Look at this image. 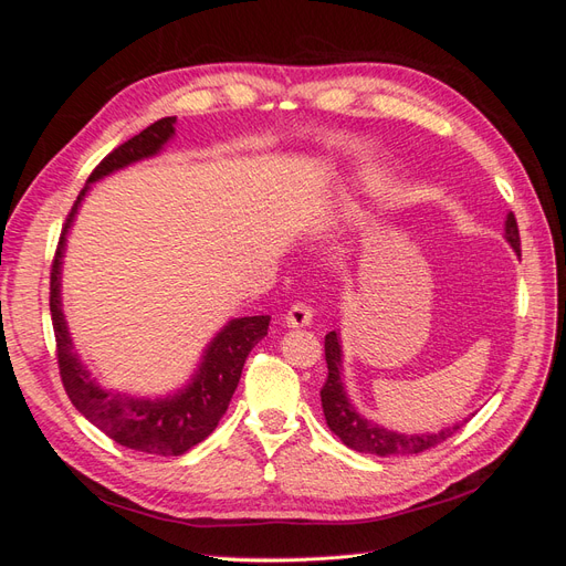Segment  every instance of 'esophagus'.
Masks as SVG:
<instances>
[{
    "label": "esophagus",
    "mask_w": 566,
    "mask_h": 566,
    "mask_svg": "<svg viewBox=\"0 0 566 566\" xmlns=\"http://www.w3.org/2000/svg\"><path fill=\"white\" fill-rule=\"evenodd\" d=\"M312 318H314L312 306H306L302 302L290 306V312L285 314V323L290 328H306V325H312Z\"/></svg>",
    "instance_id": "1"
}]
</instances>
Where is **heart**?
Instances as JSON below:
<instances>
[{
    "label": "heart",
    "instance_id": "obj_1",
    "mask_svg": "<svg viewBox=\"0 0 566 566\" xmlns=\"http://www.w3.org/2000/svg\"><path fill=\"white\" fill-rule=\"evenodd\" d=\"M349 184H352V186H368V184H370V175L356 172V175L349 179Z\"/></svg>",
    "mask_w": 566,
    "mask_h": 566
}]
</instances>
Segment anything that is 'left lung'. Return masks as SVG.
Here are the masks:
<instances>
[{"label":"left lung","instance_id":"8db88e82","mask_svg":"<svg viewBox=\"0 0 566 566\" xmlns=\"http://www.w3.org/2000/svg\"><path fill=\"white\" fill-rule=\"evenodd\" d=\"M505 241L510 248L520 254V229L517 219L512 212L505 217ZM342 339L339 333L333 331L325 335V364H328V380H325L321 389V406L325 422H328L331 430L342 439L345 447L358 451V453H370V455H410V453H422L427 449L437 447V443L447 441L460 424L443 427L441 432H424V434H408L387 430V427L368 420L356 410L352 403L349 394L345 389V380H342Z\"/></svg>","mask_w":566,"mask_h":566}]
</instances>
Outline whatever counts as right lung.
<instances>
[{
  "label": "right lung",
  "mask_w": 566,
  "mask_h": 566,
  "mask_svg": "<svg viewBox=\"0 0 566 566\" xmlns=\"http://www.w3.org/2000/svg\"><path fill=\"white\" fill-rule=\"evenodd\" d=\"M175 125L177 117H163L142 134L132 136L123 146H117L98 163L65 219L54 264H51L49 287V310L56 335L61 380L73 406L101 432L117 441L119 447L156 455H181L212 434L221 416L227 413L248 354L256 342L264 339L271 321V316L231 318L202 349L200 364L193 370L191 380L175 391L163 394V397H136V394L104 387L75 352V342L63 314L61 273L67 235H71L82 200L92 191V184L134 163L156 158L175 139Z\"/></svg>",
  "instance_id": "obj_1"
}]
</instances>
